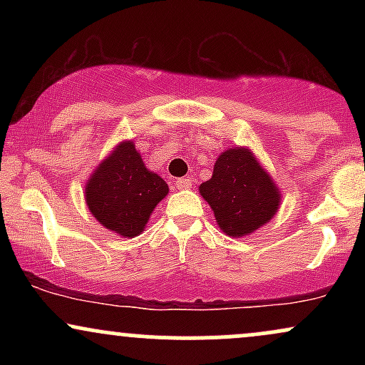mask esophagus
<instances>
[{"instance_id":"34e87169","label":"esophagus","mask_w":365,"mask_h":365,"mask_svg":"<svg viewBox=\"0 0 365 365\" xmlns=\"http://www.w3.org/2000/svg\"><path fill=\"white\" fill-rule=\"evenodd\" d=\"M175 185H177L178 190H188L192 187V182L188 178H178Z\"/></svg>"}]
</instances>
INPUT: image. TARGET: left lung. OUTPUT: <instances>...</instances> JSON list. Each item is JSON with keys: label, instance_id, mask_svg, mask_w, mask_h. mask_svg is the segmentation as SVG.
I'll use <instances>...</instances> for the list:
<instances>
[{"label": "left lung", "instance_id": "left-lung-1", "mask_svg": "<svg viewBox=\"0 0 365 365\" xmlns=\"http://www.w3.org/2000/svg\"><path fill=\"white\" fill-rule=\"evenodd\" d=\"M199 194L211 206L221 232L233 238L269 223L282 204L278 185L249 148L223 150Z\"/></svg>", "mask_w": 365, "mask_h": 365}]
</instances>
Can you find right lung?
I'll use <instances>...</instances> for the list:
<instances>
[{
  "label": "right lung",
  "mask_w": 365,
  "mask_h": 365,
  "mask_svg": "<svg viewBox=\"0 0 365 365\" xmlns=\"http://www.w3.org/2000/svg\"><path fill=\"white\" fill-rule=\"evenodd\" d=\"M168 192V183L148 170L133 140H121L92 171L83 197L99 225L133 238L144 232L154 207Z\"/></svg>",
  "instance_id": "1"
}]
</instances>
